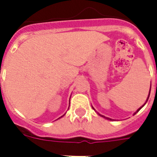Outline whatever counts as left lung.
Here are the masks:
<instances>
[{
    "mask_svg": "<svg viewBox=\"0 0 157 157\" xmlns=\"http://www.w3.org/2000/svg\"><path fill=\"white\" fill-rule=\"evenodd\" d=\"M149 95H150V93H149ZM148 98H149V96H148V97H147V100H148ZM141 108H142V107H140V108H139V109H138V110H137V112H135V113H134V114H136V113H137V112H139V110H140V109H141ZM99 115H100V114H99ZM100 116H102V115H100ZM102 117H103V116H102ZM107 119H109V118H107ZM109 120H111V119H109Z\"/></svg>",
    "mask_w": 157,
    "mask_h": 157,
    "instance_id": "8db88e82",
    "label": "left lung"
}]
</instances>
